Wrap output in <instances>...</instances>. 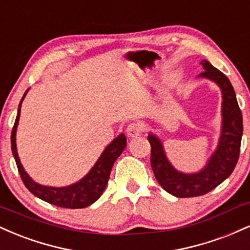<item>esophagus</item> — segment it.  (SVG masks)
I'll use <instances>...</instances> for the list:
<instances>
[{
	"label": "esophagus",
	"instance_id": "esophagus-1",
	"mask_svg": "<svg viewBox=\"0 0 250 250\" xmlns=\"http://www.w3.org/2000/svg\"><path fill=\"white\" fill-rule=\"evenodd\" d=\"M143 128L140 123H130L127 127V135L129 137H137L142 134Z\"/></svg>",
	"mask_w": 250,
	"mask_h": 250
}]
</instances>
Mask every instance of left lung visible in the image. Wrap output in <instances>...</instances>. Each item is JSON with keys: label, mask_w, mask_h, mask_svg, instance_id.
Returning a JSON list of instances; mask_svg holds the SVG:
<instances>
[{"label": "left lung", "mask_w": 250, "mask_h": 250, "mask_svg": "<svg viewBox=\"0 0 250 250\" xmlns=\"http://www.w3.org/2000/svg\"><path fill=\"white\" fill-rule=\"evenodd\" d=\"M201 64L205 71L197 79H207L216 83L222 94V123L219 143L205 167L197 173L177 170L169 162L161 140L153 133L148 135V141L151 146L150 163L155 177L167 193L176 197L200 196L213 190L233 173L239 160L243 123L234 88L228 77L207 60L201 61Z\"/></svg>", "instance_id": "left-lung-1"}]
</instances>
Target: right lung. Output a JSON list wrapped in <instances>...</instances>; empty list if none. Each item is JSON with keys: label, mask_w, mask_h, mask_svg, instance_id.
Wrapping results in <instances>:
<instances>
[{"label": "right lung", "mask_w": 250, "mask_h": 250, "mask_svg": "<svg viewBox=\"0 0 250 250\" xmlns=\"http://www.w3.org/2000/svg\"><path fill=\"white\" fill-rule=\"evenodd\" d=\"M28 90L29 89L25 90L24 95L20 102L15 125L11 131V151H13L17 169H19V173L21 175L24 186L36 197L50 203V205L57 206V207L79 209L93 205L95 201L100 199V196L107 187L111 168H113L114 162L116 161L117 157L125 150V146H127V139L123 134H120L116 139H114L104 148L101 156L99 157L93 168L88 171V174L73 185L65 186V187H50V186L40 185L31 179L24 170L23 166L20 161L16 147V130L20 121V114H21V105Z\"/></svg>", "instance_id": "right-lung-1"}]
</instances>
